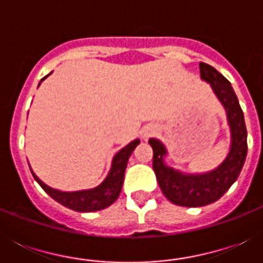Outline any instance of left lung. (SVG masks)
<instances>
[{"mask_svg":"<svg viewBox=\"0 0 263 263\" xmlns=\"http://www.w3.org/2000/svg\"><path fill=\"white\" fill-rule=\"evenodd\" d=\"M199 69L200 78L212 86L227 111L231 128V148L227 158L213 171L188 175L165 164V146L158 139H148L153 147V169L162 194L172 203L185 208H200L220 199L237 180L247 156L245 116L232 86L212 65L200 63Z\"/></svg>","mask_w":263,"mask_h":263,"instance_id":"left-lung-1","label":"left lung"}]
</instances>
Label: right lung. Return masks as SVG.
Wrapping results in <instances>:
<instances>
[{"label": "right lung", "mask_w": 263, "mask_h": 263, "mask_svg": "<svg viewBox=\"0 0 263 263\" xmlns=\"http://www.w3.org/2000/svg\"><path fill=\"white\" fill-rule=\"evenodd\" d=\"M50 75V73H49ZM47 75V76H49ZM47 76H45L43 79H46ZM43 79L41 82H43ZM41 84V83H39ZM140 143L139 139L132 140L131 143L127 144L125 147L120 150L111 161L110 171L107 173L106 179L103 180L102 183L90 190H82V191H59L54 188L49 187L43 183L42 180L38 179V176L35 175L32 171V176L34 179L38 181V184L53 198L57 200L59 203L68 209H72L75 212L88 213V212H97V210H102V209L110 206L116 199L119 198L121 188H123L124 181V173H125V168H127L128 158L132 154V152L135 150V147ZM31 169V168H30Z\"/></svg>", "instance_id": "obj_1"}]
</instances>
